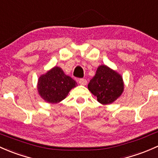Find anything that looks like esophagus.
Segmentation results:
<instances>
[{
    "label": "esophagus",
    "instance_id": "esophagus-1",
    "mask_svg": "<svg viewBox=\"0 0 158 158\" xmlns=\"http://www.w3.org/2000/svg\"><path fill=\"white\" fill-rule=\"evenodd\" d=\"M79 83L82 85H86L87 84V80L85 79H80L79 80Z\"/></svg>",
    "mask_w": 158,
    "mask_h": 158
}]
</instances>
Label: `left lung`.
<instances>
[{
    "label": "left lung",
    "mask_w": 158,
    "mask_h": 158,
    "mask_svg": "<svg viewBox=\"0 0 158 158\" xmlns=\"http://www.w3.org/2000/svg\"><path fill=\"white\" fill-rule=\"evenodd\" d=\"M88 89L101 104H112L123 92V79L117 71L106 65H101L88 85Z\"/></svg>",
    "instance_id": "obj_1"
}]
</instances>
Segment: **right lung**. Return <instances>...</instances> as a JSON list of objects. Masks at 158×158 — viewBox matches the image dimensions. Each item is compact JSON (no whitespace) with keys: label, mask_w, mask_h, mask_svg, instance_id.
Segmentation results:
<instances>
[{"label":"right lung","mask_w":158,"mask_h":158,"mask_svg":"<svg viewBox=\"0 0 158 158\" xmlns=\"http://www.w3.org/2000/svg\"><path fill=\"white\" fill-rule=\"evenodd\" d=\"M77 85L76 81L64 73L59 66H54L41 75L38 80V92L41 98L50 104H57Z\"/></svg>","instance_id":"1"}]
</instances>
